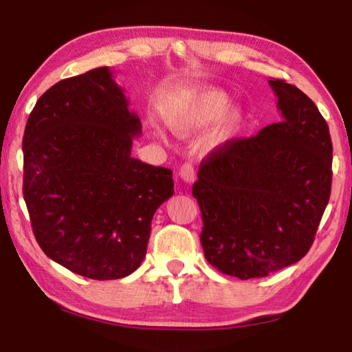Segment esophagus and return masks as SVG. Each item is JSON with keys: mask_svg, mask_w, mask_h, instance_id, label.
<instances>
[{"mask_svg": "<svg viewBox=\"0 0 352 352\" xmlns=\"http://www.w3.org/2000/svg\"><path fill=\"white\" fill-rule=\"evenodd\" d=\"M178 175H180V178L184 183H192L195 180V169L192 163H184L180 168Z\"/></svg>", "mask_w": 352, "mask_h": 352, "instance_id": "34e87169", "label": "esophagus"}]
</instances>
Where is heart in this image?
<instances>
[{
    "label": "heart",
    "instance_id": "1",
    "mask_svg": "<svg viewBox=\"0 0 352 352\" xmlns=\"http://www.w3.org/2000/svg\"><path fill=\"white\" fill-rule=\"evenodd\" d=\"M233 100L222 90H204L190 94L180 105L170 107L166 113L170 129L178 136H190L201 132L212 124L219 122L216 132L212 135V141L216 144L233 140L241 132L245 122L243 113L237 109H232Z\"/></svg>",
    "mask_w": 352,
    "mask_h": 352
}]
</instances>
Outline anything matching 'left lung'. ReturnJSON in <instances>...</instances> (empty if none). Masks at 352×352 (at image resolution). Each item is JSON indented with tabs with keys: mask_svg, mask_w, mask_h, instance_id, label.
<instances>
[{
	"mask_svg": "<svg viewBox=\"0 0 352 352\" xmlns=\"http://www.w3.org/2000/svg\"><path fill=\"white\" fill-rule=\"evenodd\" d=\"M269 83L281 121L212 151L192 186L206 261L239 279L267 276L306 256L331 195L324 118L300 88Z\"/></svg>",
	"mask_w": 352,
	"mask_h": 352,
	"instance_id": "obj_1",
	"label": "left lung"
}]
</instances>
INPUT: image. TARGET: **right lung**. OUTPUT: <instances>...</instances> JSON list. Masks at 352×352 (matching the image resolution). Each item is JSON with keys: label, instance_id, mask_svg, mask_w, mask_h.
<instances>
[{"label": "right lung", "instance_id": "1", "mask_svg": "<svg viewBox=\"0 0 352 352\" xmlns=\"http://www.w3.org/2000/svg\"><path fill=\"white\" fill-rule=\"evenodd\" d=\"M141 121L109 67L52 85L23 136V194L47 258L91 279L129 276L146 258L172 170L132 157Z\"/></svg>", "mask_w": 352, "mask_h": 352}]
</instances>
